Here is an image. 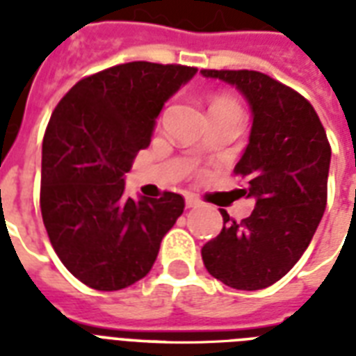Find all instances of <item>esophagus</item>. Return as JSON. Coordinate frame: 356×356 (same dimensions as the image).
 Returning a JSON list of instances; mask_svg holds the SVG:
<instances>
[{
    "label": "esophagus",
    "mask_w": 356,
    "mask_h": 356,
    "mask_svg": "<svg viewBox=\"0 0 356 356\" xmlns=\"http://www.w3.org/2000/svg\"><path fill=\"white\" fill-rule=\"evenodd\" d=\"M184 201H186V208H197V207H201V201H199V199L195 197V195H186V199H184Z\"/></svg>",
    "instance_id": "1"
}]
</instances>
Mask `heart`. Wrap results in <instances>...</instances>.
<instances>
[{
	"mask_svg": "<svg viewBox=\"0 0 356 356\" xmlns=\"http://www.w3.org/2000/svg\"><path fill=\"white\" fill-rule=\"evenodd\" d=\"M212 106H223V108L238 109L236 102H234V100H230V98H216V100L212 102ZM212 106H210V108H212Z\"/></svg>",
	"mask_w": 356,
	"mask_h": 356,
	"instance_id": "obj_1",
	"label": "heart"
}]
</instances>
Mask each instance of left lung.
I'll use <instances>...</instances> for the list:
<instances>
[{"instance_id":"left-lung-1","label":"left lung","mask_w":356,"mask_h":356,"mask_svg":"<svg viewBox=\"0 0 356 356\" xmlns=\"http://www.w3.org/2000/svg\"><path fill=\"white\" fill-rule=\"evenodd\" d=\"M201 74L234 86L250 106L252 128L234 172L256 203L241 223L221 210L223 230L201 256L225 285L258 291L283 278L311 243L327 203L331 146L313 106L278 80L247 69Z\"/></svg>"}]
</instances>
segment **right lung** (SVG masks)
Returning <instances> with one entry per match:
<instances>
[{"instance_id":"1","label":"right lung","mask_w":356,"mask_h":356,"mask_svg":"<svg viewBox=\"0 0 356 356\" xmlns=\"http://www.w3.org/2000/svg\"><path fill=\"white\" fill-rule=\"evenodd\" d=\"M195 67L129 62L69 89L42 146L40 207L54 252L97 291H120L152 270L161 241L184 210L179 193L124 195L133 159L152 143L164 102Z\"/></svg>"}]
</instances>
